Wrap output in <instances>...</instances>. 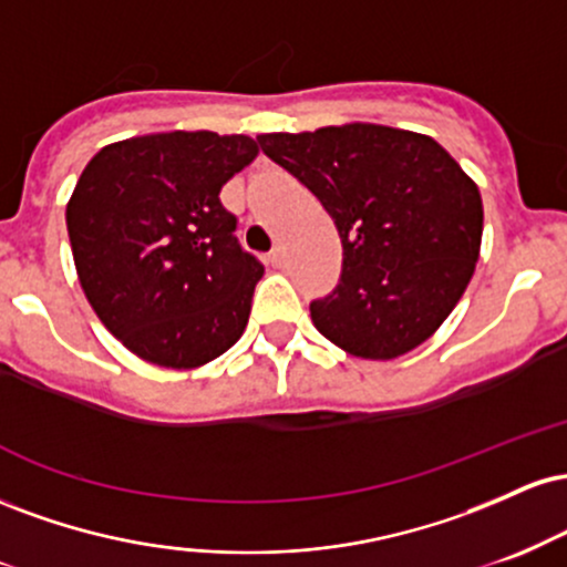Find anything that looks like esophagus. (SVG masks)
I'll return each mask as SVG.
<instances>
[{"label":"esophagus","instance_id":"34e87169","mask_svg":"<svg viewBox=\"0 0 567 567\" xmlns=\"http://www.w3.org/2000/svg\"><path fill=\"white\" fill-rule=\"evenodd\" d=\"M266 261L275 266V269H282V266H285V250H282V247H275V250L266 256Z\"/></svg>","mask_w":567,"mask_h":567}]
</instances>
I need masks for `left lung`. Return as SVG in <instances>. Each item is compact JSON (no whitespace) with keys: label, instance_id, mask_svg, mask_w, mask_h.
<instances>
[{"label":"left lung","instance_id":"8db88e82","mask_svg":"<svg viewBox=\"0 0 567 567\" xmlns=\"http://www.w3.org/2000/svg\"><path fill=\"white\" fill-rule=\"evenodd\" d=\"M258 143L320 199L341 237V279L309 303L315 328L362 360L424 343L480 256L483 199L470 175L429 135L365 122Z\"/></svg>","mask_w":567,"mask_h":567}]
</instances>
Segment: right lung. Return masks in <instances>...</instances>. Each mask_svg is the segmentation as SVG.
I'll return each mask as SVG.
<instances>
[{
	"label": "right lung",
	"instance_id": "1",
	"mask_svg": "<svg viewBox=\"0 0 567 567\" xmlns=\"http://www.w3.org/2000/svg\"><path fill=\"white\" fill-rule=\"evenodd\" d=\"M256 154L247 135L175 130L112 143L82 171L66 207L76 275L141 360L199 368L243 336L264 264L218 194Z\"/></svg>",
	"mask_w": 567,
	"mask_h": 567
}]
</instances>
